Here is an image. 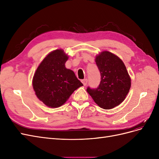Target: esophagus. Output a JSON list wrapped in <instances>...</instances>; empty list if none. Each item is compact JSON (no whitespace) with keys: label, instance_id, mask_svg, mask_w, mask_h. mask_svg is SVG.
Masks as SVG:
<instances>
[{"label":"esophagus","instance_id":"obj_1","mask_svg":"<svg viewBox=\"0 0 159 159\" xmlns=\"http://www.w3.org/2000/svg\"><path fill=\"white\" fill-rule=\"evenodd\" d=\"M81 82L83 83L84 85L85 86L86 85H87V84H88V80L87 79H84V80H81Z\"/></svg>","mask_w":159,"mask_h":159}]
</instances>
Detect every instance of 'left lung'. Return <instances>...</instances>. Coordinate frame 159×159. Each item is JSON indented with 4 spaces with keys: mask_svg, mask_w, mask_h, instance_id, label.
Instances as JSON below:
<instances>
[{
    "mask_svg": "<svg viewBox=\"0 0 159 159\" xmlns=\"http://www.w3.org/2000/svg\"><path fill=\"white\" fill-rule=\"evenodd\" d=\"M95 61L101 74L98 88H87L95 103L104 109H111L121 104L128 94L131 80L123 61L113 53L102 52Z\"/></svg>",
    "mask_w": 159,
    "mask_h": 159,
    "instance_id": "obj_1",
    "label": "left lung"
}]
</instances>
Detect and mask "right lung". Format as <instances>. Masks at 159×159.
I'll list each match as a JSON object with an SVG mask.
<instances>
[{
  "instance_id": "right-lung-1",
  "label": "right lung",
  "mask_w": 159,
  "mask_h": 159,
  "mask_svg": "<svg viewBox=\"0 0 159 159\" xmlns=\"http://www.w3.org/2000/svg\"><path fill=\"white\" fill-rule=\"evenodd\" d=\"M68 58L63 50L52 51L42 61L34 75L35 94L48 107L61 106L75 90L83 85L74 72L66 68Z\"/></svg>"
}]
</instances>
